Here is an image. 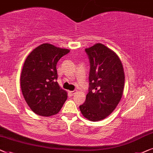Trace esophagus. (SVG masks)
Instances as JSON below:
<instances>
[{
    "mask_svg": "<svg viewBox=\"0 0 153 153\" xmlns=\"http://www.w3.org/2000/svg\"><path fill=\"white\" fill-rule=\"evenodd\" d=\"M69 94H70L72 96L75 94V91H69Z\"/></svg>",
    "mask_w": 153,
    "mask_h": 153,
    "instance_id": "34e87169",
    "label": "esophagus"
}]
</instances>
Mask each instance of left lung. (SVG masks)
I'll use <instances>...</instances> for the list:
<instances>
[{"label": "left lung", "instance_id": "obj_1", "mask_svg": "<svg viewBox=\"0 0 153 153\" xmlns=\"http://www.w3.org/2000/svg\"><path fill=\"white\" fill-rule=\"evenodd\" d=\"M90 65L89 92L80 105L82 115L97 122L108 116L123 94L125 73L118 56L104 45L97 43L85 49Z\"/></svg>", "mask_w": 153, "mask_h": 153}]
</instances>
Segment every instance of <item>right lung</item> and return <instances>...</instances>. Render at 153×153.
Listing matches in <instances>:
<instances>
[{"label": "right lung", "mask_w": 153, "mask_h": 153, "mask_svg": "<svg viewBox=\"0 0 153 153\" xmlns=\"http://www.w3.org/2000/svg\"><path fill=\"white\" fill-rule=\"evenodd\" d=\"M70 52L44 43L26 59L21 73L22 91L28 106L37 115H56L67 99L66 91L56 82L58 61Z\"/></svg>", "instance_id": "add662e5"}]
</instances>
